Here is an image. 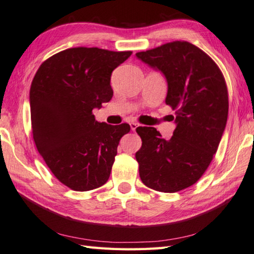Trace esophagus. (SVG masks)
<instances>
[{"label":"esophagus","instance_id":"1","mask_svg":"<svg viewBox=\"0 0 254 254\" xmlns=\"http://www.w3.org/2000/svg\"><path fill=\"white\" fill-rule=\"evenodd\" d=\"M137 127H139V124H137V123H130V128H131L132 131H135L136 129H137Z\"/></svg>","mask_w":254,"mask_h":254}]
</instances>
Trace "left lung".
<instances>
[{
    "label": "left lung",
    "instance_id": "8db88e82",
    "mask_svg": "<svg viewBox=\"0 0 254 254\" xmlns=\"http://www.w3.org/2000/svg\"><path fill=\"white\" fill-rule=\"evenodd\" d=\"M136 56L165 75L166 104L175 111L169 140L154 127H138L136 152L143 185L161 192L184 190L201 178L226 128L229 100L221 70L209 55L186 41L167 43Z\"/></svg>",
    "mask_w": 254,
    "mask_h": 254
}]
</instances>
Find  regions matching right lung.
Masks as SVG:
<instances>
[{
  "instance_id": "right-lung-1",
  "label": "right lung",
  "mask_w": 254,
  "mask_h": 254,
  "mask_svg": "<svg viewBox=\"0 0 254 254\" xmlns=\"http://www.w3.org/2000/svg\"><path fill=\"white\" fill-rule=\"evenodd\" d=\"M98 47H74L43 62L30 89L32 133L57 179L75 191L107 183L128 124L108 125L93 115L113 97L111 76L131 55Z\"/></svg>"
}]
</instances>
